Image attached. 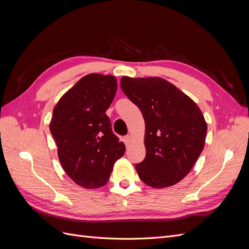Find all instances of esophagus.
Returning a JSON list of instances; mask_svg holds the SVG:
<instances>
[{
	"mask_svg": "<svg viewBox=\"0 0 249 249\" xmlns=\"http://www.w3.org/2000/svg\"><path fill=\"white\" fill-rule=\"evenodd\" d=\"M124 140L125 144L129 145L130 143H131V141H132V136H131V135H126V136L124 138Z\"/></svg>",
	"mask_w": 249,
	"mask_h": 249,
	"instance_id": "obj_1",
	"label": "esophagus"
}]
</instances>
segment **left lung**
<instances>
[{"instance_id":"1","label":"left lung","mask_w":249,"mask_h":249,"mask_svg":"<svg viewBox=\"0 0 249 249\" xmlns=\"http://www.w3.org/2000/svg\"><path fill=\"white\" fill-rule=\"evenodd\" d=\"M124 94L145 122V159L136 164L143 183L161 189L182 180L206 143L207 123L195 102L159 77L120 80Z\"/></svg>"}]
</instances>
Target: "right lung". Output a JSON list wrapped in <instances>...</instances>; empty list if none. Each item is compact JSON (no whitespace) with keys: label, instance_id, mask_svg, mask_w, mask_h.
<instances>
[{"label":"right lung","instance_id":"right-lung-1","mask_svg":"<svg viewBox=\"0 0 249 249\" xmlns=\"http://www.w3.org/2000/svg\"><path fill=\"white\" fill-rule=\"evenodd\" d=\"M116 89L114 76L89 73L67 90L53 110L50 131L59 161L66 175L86 189L106 185L125 152L106 115Z\"/></svg>","mask_w":249,"mask_h":249}]
</instances>
